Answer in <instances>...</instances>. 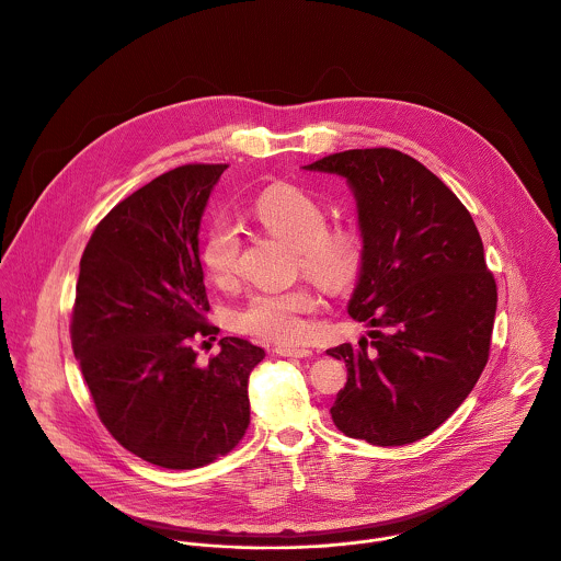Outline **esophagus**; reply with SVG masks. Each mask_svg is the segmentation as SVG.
Returning <instances> with one entry per match:
<instances>
[{
    "mask_svg": "<svg viewBox=\"0 0 561 561\" xmlns=\"http://www.w3.org/2000/svg\"><path fill=\"white\" fill-rule=\"evenodd\" d=\"M278 357H296V359H302V357H311L313 351L309 348H291V346H276L274 351Z\"/></svg>",
    "mask_w": 561,
    "mask_h": 561,
    "instance_id": "1",
    "label": "esophagus"
}]
</instances>
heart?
<instances>
[{
	"mask_svg": "<svg viewBox=\"0 0 561 561\" xmlns=\"http://www.w3.org/2000/svg\"><path fill=\"white\" fill-rule=\"evenodd\" d=\"M256 219L296 245L300 267L329 291L348 289L364 267V241L353 228H327L324 206L296 187L265 191L254 204ZM241 239L237 228L219 219L206 232L202 263L215 283H226L239 265ZM316 309V296L307 287L287 291H259L234 316L241 333L265 342L298 344L305 335L302 316Z\"/></svg>",
	"mask_w": 561,
	"mask_h": 561,
	"instance_id": "obj_1",
	"label": "heart"
}]
</instances>
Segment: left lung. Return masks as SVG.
Here are the masks:
<instances>
[{
  "instance_id": "left-lung-1",
  "label": "left lung",
  "mask_w": 561,
  "mask_h": 561,
  "mask_svg": "<svg viewBox=\"0 0 561 561\" xmlns=\"http://www.w3.org/2000/svg\"><path fill=\"white\" fill-rule=\"evenodd\" d=\"M302 170L348 183L364 241L348 313L373 331L327 351L348 368L333 422L374 446L417 442L457 411L488 364L496 283L481 234L459 197L398 150H348Z\"/></svg>"
}]
</instances>
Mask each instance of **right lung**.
<instances>
[{
  "instance_id": "obj_1",
  "label": "right lung",
  "mask_w": 561,
  "mask_h": 561,
  "mask_svg": "<svg viewBox=\"0 0 561 561\" xmlns=\"http://www.w3.org/2000/svg\"><path fill=\"white\" fill-rule=\"evenodd\" d=\"M226 165H183L122 199L80 259L71 344L108 433L137 457L193 470L232 450L250 424L248 378L265 351L210 335L199 221Z\"/></svg>"
}]
</instances>
